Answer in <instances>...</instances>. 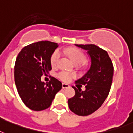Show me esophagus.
<instances>
[{
	"label": "esophagus",
	"instance_id": "esophagus-1",
	"mask_svg": "<svg viewBox=\"0 0 133 133\" xmlns=\"http://www.w3.org/2000/svg\"><path fill=\"white\" fill-rule=\"evenodd\" d=\"M70 86H69L68 84H65V83H62V88L63 89H65V88H68V87H69Z\"/></svg>",
	"mask_w": 133,
	"mask_h": 133
}]
</instances>
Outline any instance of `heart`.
I'll return each instance as SVG.
<instances>
[{
  "instance_id": "b5f03b06",
  "label": "heart",
  "mask_w": 133,
  "mask_h": 133,
  "mask_svg": "<svg viewBox=\"0 0 133 133\" xmlns=\"http://www.w3.org/2000/svg\"><path fill=\"white\" fill-rule=\"evenodd\" d=\"M63 52L68 55V56L70 57L72 62H74L75 64H82V63H85L86 61L85 55L78 48H74V47H69V48L63 50ZM60 56H61V54L59 50H55L52 54L51 57H50V64H51L52 67L57 66V63L59 62ZM57 76L63 81L68 82L74 76L72 74H70L68 72L61 71L57 73Z\"/></svg>"
}]
</instances>
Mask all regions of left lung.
<instances>
[{
    "mask_svg": "<svg viewBox=\"0 0 133 133\" xmlns=\"http://www.w3.org/2000/svg\"><path fill=\"white\" fill-rule=\"evenodd\" d=\"M86 50L91 59V65L86 74L73 86L75 95L68 99L70 109L80 116L90 115L101 107L107 98L113 81V65L106 50L94 44H76ZM80 85H79V84ZM85 86V91L78 87Z\"/></svg>",
    "mask_w": 133,
    "mask_h": 133,
    "instance_id": "left-lung-1",
    "label": "left lung"
}]
</instances>
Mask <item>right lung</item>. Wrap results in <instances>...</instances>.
Listing matches in <instances>:
<instances>
[{
  "instance_id": "obj_1",
  "label": "right lung",
  "mask_w": 133,
  "mask_h": 133,
  "mask_svg": "<svg viewBox=\"0 0 133 133\" xmlns=\"http://www.w3.org/2000/svg\"><path fill=\"white\" fill-rule=\"evenodd\" d=\"M58 44L40 41L24 47L16 58L14 80L20 98L30 109L39 111L51 105L62 84L52 77L48 83L41 81V76L52 70L50 57Z\"/></svg>"
}]
</instances>
